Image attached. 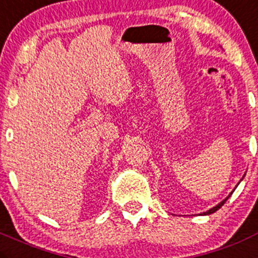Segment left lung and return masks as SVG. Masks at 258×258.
<instances>
[{
  "label": "left lung",
  "instance_id": "8db88e82",
  "mask_svg": "<svg viewBox=\"0 0 258 258\" xmlns=\"http://www.w3.org/2000/svg\"><path fill=\"white\" fill-rule=\"evenodd\" d=\"M243 177H244V176H243ZM243 177H242V180H243ZM242 180H241V181H242ZM238 183H239V182H238ZM233 191H234V190H233ZM233 191H232V192H230V194H229V195H228V196H227V198H225V199H224V200H223V201H220L219 204H218V205H215V207H214V208H212V209H209V210H208V212L203 213V215H209V214H213V213H215V212H217V210H218V209H220V208H222V207H223V205H224V203H225V201H227V200H228V199H229V196H230V195H232V194H233Z\"/></svg>",
  "mask_w": 258,
  "mask_h": 258
}]
</instances>
